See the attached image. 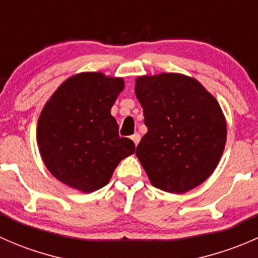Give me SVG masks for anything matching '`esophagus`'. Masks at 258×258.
I'll return each mask as SVG.
<instances>
[{
  "label": "esophagus",
  "instance_id": "obj_1",
  "mask_svg": "<svg viewBox=\"0 0 258 258\" xmlns=\"http://www.w3.org/2000/svg\"><path fill=\"white\" fill-rule=\"evenodd\" d=\"M131 140H132V141L135 142V145L137 146V145H139L140 140H141V136H140V134H137V132H136V134L132 135V136H131Z\"/></svg>",
  "mask_w": 258,
  "mask_h": 258
}]
</instances>
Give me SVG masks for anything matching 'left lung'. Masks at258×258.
Returning a JSON list of instances; mask_svg holds the SVG:
<instances>
[{"label": "left lung", "mask_w": 258, "mask_h": 258, "mask_svg": "<svg viewBox=\"0 0 258 258\" xmlns=\"http://www.w3.org/2000/svg\"><path fill=\"white\" fill-rule=\"evenodd\" d=\"M135 92L147 126L136 156L151 183L184 194L206 181L227 137L217 100L199 81L181 74L137 77Z\"/></svg>", "instance_id": "left-lung-1"}]
</instances>
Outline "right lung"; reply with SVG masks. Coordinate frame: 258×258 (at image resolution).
<instances>
[{"instance_id": "obj_1", "label": "right lung", "mask_w": 258, "mask_h": 258, "mask_svg": "<svg viewBox=\"0 0 258 258\" xmlns=\"http://www.w3.org/2000/svg\"><path fill=\"white\" fill-rule=\"evenodd\" d=\"M124 87L119 77L82 72L54 91L40 114L37 144L47 170L62 183L90 194L110 182L114 168L135 152L119 137L111 114Z\"/></svg>"}]
</instances>
